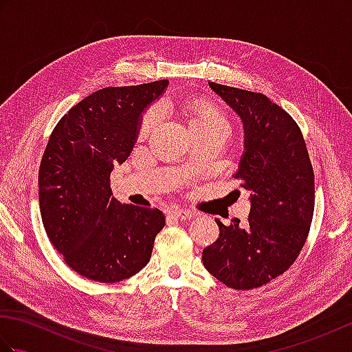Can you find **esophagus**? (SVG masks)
Instances as JSON below:
<instances>
[{
	"label": "esophagus",
	"instance_id": "34e87169",
	"mask_svg": "<svg viewBox=\"0 0 352 352\" xmlns=\"http://www.w3.org/2000/svg\"><path fill=\"white\" fill-rule=\"evenodd\" d=\"M169 214L172 216V218L180 219V221H186V219L193 218V213L192 212L183 210V208H172V210L169 212Z\"/></svg>",
	"mask_w": 352,
	"mask_h": 352
}]
</instances>
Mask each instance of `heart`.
<instances>
[{"instance_id": "obj_1", "label": "heart", "mask_w": 352, "mask_h": 352, "mask_svg": "<svg viewBox=\"0 0 352 352\" xmlns=\"http://www.w3.org/2000/svg\"><path fill=\"white\" fill-rule=\"evenodd\" d=\"M186 115H188L189 129L192 133L195 131H226L230 130V122L227 115L216 107L214 104L208 101H193L186 107ZM160 109L153 107L144 115L139 125L140 136H146L154 126L159 122Z\"/></svg>"}]
</instances>
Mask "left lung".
Masks as SVG:
<instances>
[{"instance_id": "left-lung-1", "label": "left lung", "mask_w": 352, "mask_h": 352, "mask_svg": "<svg viewBox=\"0 0 352 352\" xmlns=\"http://www.w3.org/2000/svg\"><path fill=\"white\" fill-rule=\"evenodd\" d=\"M245 125V154L234 178L251 192L245 226L233 219L203 251L216 280L236 290L257 289L295 263L315 212V174L301 129L263 94L210 83Z\"/></svg>"}]
</instances>
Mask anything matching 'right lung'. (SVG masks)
Wrapping results in <instances>:
<instances>
[{
	"label": "right lung",
	"instance_id": "add662e5",
	"mask_svg": "<svg viewBox=\"0 0 352 352\" xmlns=\"http://www.w3.org/2000/svg\"><path fill=\"white\" fill-rule=\"evenodd\" d=\"M166 86L159 80L94 92L57 122L45 148L43 227L65 263L89 280L118 283L138 274L164 227L159 208L119 203L110 172L129 159L142 111Z\"/></svg>",
	"mask_w": 352,
	"mask_h": 352
}]
</instances>
